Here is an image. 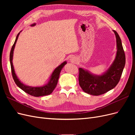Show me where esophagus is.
<instances>
[{"label":"esophagus","mask_w":135,"mask_h":135,"mask_svg":"<svg viewBox=\"0 0 135 135\" xmlns=\"http://www.w3.org/2000/svg\"><path fill=\"white\" fill-rule=\"evenodd\" d=\"M70 61L72 63H76L77 62L76 58H75V57H71L70 59Z\"/></svg>","instance_id":"esophagus-1"}]
</instances>
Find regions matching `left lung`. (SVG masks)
Instances as JSON below:
<instances>
[{
    "mask_svg": "<svg viewBox=\"0 0 135 135\" xmlns=\"http://www.w3.org/2000/svg\"><path fill=\"white\" fill-rule=\"evenodd\" d=\"M117 43L115 58L108 70L101 75L93 74L84 68L79 69V83L83 91L93 96L109 91L119 82L126 64L125 54L121 39L115 30Z\"/></svg>",
    "mask_w": 135,
    "mask_h": 135,
    "instance_id": "1",
    "label": "left lung"
}]
</instances>
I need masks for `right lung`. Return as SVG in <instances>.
Wrapping results in <instances>:
<instances>
[{
    "mask_svg": "<svg viewBox=\"0 0 135 135\" xmlns=\"http://www.w3.org/2000/svg\"><path fill=\"white\" fill-rule=\"evenodd\" d=\"M21 32V31L19 32V33L17 34V36H16L15 42L13 45V46H12L11 48L10 56H9V60H10V64H11V66L12 74V76H13L15 82L20 88H21L22 90H23L26 93L29 94L30 95L33 96L35 97H39V96H43L50 95V94L54 91L55 88H56L57 84V82H58L60 72L65 65L67 64V62L65 61L61 65H60L59 66L57 67L54 70V71L52 72L51 75L50 76V80H49L47 84L42 85V86L32 87V86H28V85L24 84L22 82H21V80H20L17 76L16 75L13 65V62H12V61H13V51L15 47V45L16 42H17L18 36Z\"/></svg>",
    "mask_w": 135,
    "mask_h": 135,
    "instance_id": "right-lung-1",
    "label": "right lung"
}]
</instances>
